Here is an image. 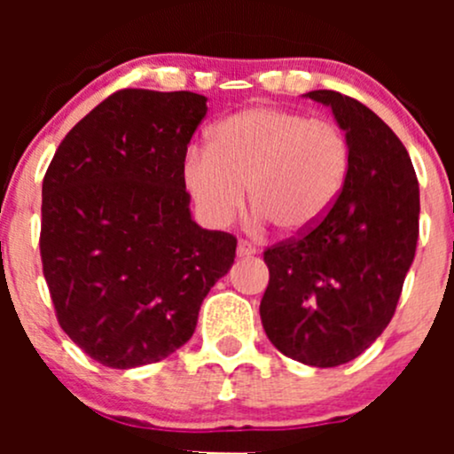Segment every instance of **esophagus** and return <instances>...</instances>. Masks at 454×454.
<instances>
[{"label":"esophagus","mask_w":454,"mask_h":454,"mask_svg":"<svg viewBox=\"0 0 454 454\" xmlns=\"http://www.w3.org/2000/svg\"><path fill=\"white\" fill-rule=\"evenodd\" d=\"M254 254H256V247H254L252 243L239 241V245H237V256L239 258H249V256H254Z\"/></svg>","instance_id":"1"}]
</instances>
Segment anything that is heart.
Masks as SVG:
<instances>
[{"label": "heart", "mask_w": 454, "mask_h": 454, "mask_svg": "<svg viewBox=\"0 0 454 454\" xmlns=\"http://www.w3.org/2000/svg\"><path fill=\"white\" fill-rule=\"evenodd\" d=\"M350 173L343 132L325 119L278 106H249L217 123L209 149L184 160V184L209 226L223 228L245 202L260 222L301 237L326 220Z\"/></svg>", "instance_id": "obj_1"}]
</instances>
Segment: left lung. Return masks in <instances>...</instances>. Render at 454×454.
Listing matches in <instances>:
<instances>
[{"instance_id":"8db88e82","label":"left lung","mask_w":454,"mask_h":454,"mask_svg":"<svg viewBox=\"0 0 454 454\" xmlns=\"http://www.w3.org/2000/svg\"><path fill=\"white\" fill-rule=\"evenodd\" d=\"M346 132L350 173L328 217L264 252L260 317L275 348L311 367H337L382 335L419 241L420 196L397 134L354 98L317 90Z\"/></svg>"}]
</instances>
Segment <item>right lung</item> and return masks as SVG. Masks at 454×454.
<instances>
[{"label":"right lung","mask_w":454,"mask_h":454,"mask_svg":"<svg viewBox=\"0 0 454 454\" xmlns=\"http://www.w3.org/2000/svg\"><path fill=\"white\" fill-rule=\"evenodd\" d=\"M192 91L121 90L61 140L43 181L40 256L57 320L104 367L158 363L194 335L237 239L192 220Z\"/></svg>","instance_id":"1"}]
</instances>
